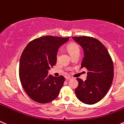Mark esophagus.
Listing matches in <instances>:
<instances>
[{"label": "esophagus", "instance_id": "34e87169", "mask_svg": "<svg viewBox=\"0 0 124 124\" xmlns=\"http://www.w3.org/2000/svg\"><path fill=\"white\" fill-rule=\"evenodd\" d=\"M66 80H71L72 79V77H66Z\"/></svg>", "mask_w": 124, "mask_h": 124}]
</instances>
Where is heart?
I'll return each instance as SVG.
<instances>
[{
  "instance_id": "b5f03b06",
  "label": "heart",
  "mask_w": 124,
  "mask_h": 124,
  "mask_svg": "<svg viewBox=\"0 0 124 124\" xmlns=\"http://www.w3.org/2000/svg\"><path fill=\"white\" fill-rule=\"evenodd\" d=\"M66 49L69 54L70 55V56L74 55V54L80 53V47H79L78 45L75 43V42H70L69 44H68ZM58 56L57 55V57Z\"/></svg>"
}]
</instances>
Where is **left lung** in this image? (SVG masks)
Listing matches in <instances>:
<instances>
[{
	"label": "left lung",
	"instance_id": "1",
	"mask_svg": "<svg viewBox=\"0 0 124 124\" xmlns=\"http://www.w3.org/2000/svg\"><path fill=\"white\" fill-rule=\"evenodd\" d=\"M72 38L84 51L81 68L88 70L83 82L77 78L78 86L75 94L80 101L93 105L101 101L108 93L114 77V66L107 48L98 39L90 36H75Z\"/></svg>",
	"mask_w": 124,
	"mask_h": 124
}]
</instances>
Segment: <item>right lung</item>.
I'll return each instance as SVG.
<instances>
[{
  "instance_id": "right-lung-1",
  "label": "right lung",
  "mask_w": 124,
  "mask_h": 124,
  "mask_svg": "<svg viewBox=\"0 0 124 124\" xmlns=\"http://www.w3.org/2000/svg\"><path fill=\"white\" fill-rule=\"evenodd\" d=\"M69 37L44 36L30 41L22 52L19 75L26 94L33 101L46 103L58 95L64 77L48 75L49 70L56 63V54L60 46Z\"/></svg>"
}]
</instances>
